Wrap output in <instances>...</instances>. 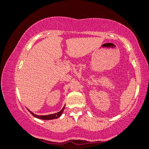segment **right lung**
I'll return each instance as SVG.
<instances>
[{"label": "right lung", "mask_w": 149, "mask_h": 149, "mask_svg": "<svg viewBox=\"0 0 149 149\" xmlns=\"http://www.w3.org/2000/svg\"><path fill=\"white\" fill-rule=\"evenodd\" d=\"M65 109V106L63 107V108L60 111H58V113H53V114H49V115H44V116H38V115H36L35 114V113H33L32 111H31L29 109H27L29 111V112L31 113V114L33 115V116L36 117V118H39V119H42V120H52V119H55V118H58V117H60L61 116V114H62V113L63 112V110Z\"/></svg>", "instance_id": "1"}]
</instances>
